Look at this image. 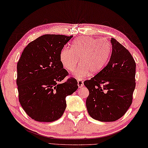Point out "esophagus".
Masks as SVG:
<instances>
[{
	"instance_id": "34e87169",
	"label": "esophagus",
	"mask_w": 148,
	"mask_h": 148,
	"mask_svg": "<svg viewBox=\"0 0 148 148\" xmlns=\"http://www.w3.org/2000/svg\"><path fill=\"white\" fill-rule=\"evenodd\" d=\"M78 86L79 88L82 87V86H84V82H83L81 80H78Z\"/></svg>"
}]
</instances>
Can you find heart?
<instances>
[{
    "label": "heart",
    "instance_id": "obj_1",
    "mask_svg": "<svg viewBox=\"0 0 148 148\" xmlns=\"http://www.w3.org/2000/svg\"><path fill=\"white\" fill-rule=\"evenodd\" d=\"M110 46L101 40L88 36L75 39L71 48L66 47L60 54V62L63 67L70 72L73 71L77 64H82L75 71L77 78H83L92 72L95 74L101 71L106 65L110 54Z\"/></svg>",
    "mask_w": 148,
    "mask_h": 148
}]
</instances>
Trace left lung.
<instances>
[{
  "label": "left lung",
  "mask_w": 148,
  "mask_h": 148,
  "mask_svg": "<svg viewBox=\"0 0 148 148\" xmlns=\"http://www.w3.org/2000/svg\"><path fill=\"white\" fill-rule=\"evenodd\" d=\"M111 56L106 66L84 82L89 91L86 106L90 116L101 122H113L125 114L136 86V63L131 53L111 38Z\"/></svg>",
  "instance_id": "left-lung-1"
}]
</instances>
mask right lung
<instances>
[{"label":"right lung","instance_id":"obj_1","mask_svg":"<svg viewBox=\"0 0 148 148\" xmlns=\"http://www.w3.org/2000/svg\"><path fill=\"white\" fill-rule=\"evenodd\" d=\"M73 37L45 34L29 43L17 64L19 100L32 119L51 122L66 109V97L78 88L76 79L60 83L68 75L60 60L64 46Z\"/></svg>","mask_w":148,"mask_h":148}]
</instances>
